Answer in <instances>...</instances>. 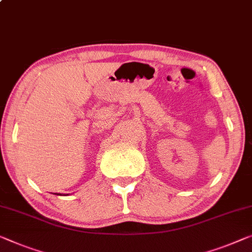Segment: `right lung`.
Returning a JSON list of instances; mask_svg holds the SVG:
<instances>
[{
    "label": "right lung",
    "mask_w": 252,
    "mask_h": 252,
    "mask_svg": "<svg viewBox=\"0 0 252 252\" xmlns=\"http://www.w3.org/2000/svg\"><path fill=\"white\" fill-rule=\"evenodd\" d=\"M57 195H60V193H57Z\"/></svg>",
    "instance_id": "obj_1"
}]
</instances>
